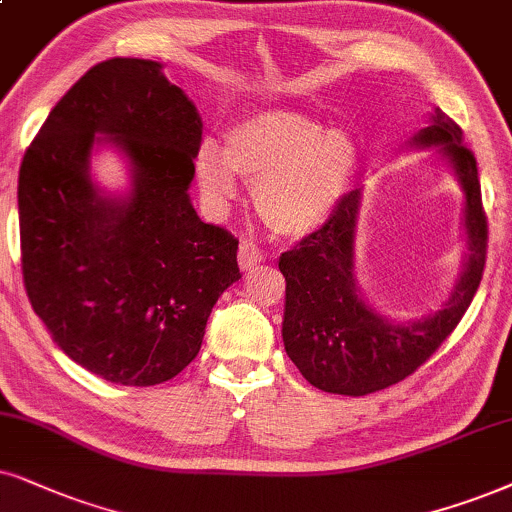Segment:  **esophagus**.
<instances>
[{
  "label": "esophagus",
  "instance_id": "1",
  "mask_svg": "<svg viewBox=\"0 0 512 512\" xmlns=\"http://www.w3.org/2000/svg\"><path fill=\"white\" fill-rule=\"evenodd\" d=\"M260 262H262L260 248H255V245L248 241H243L241 245H238V264H241L243 271H252Z\"/></svg>",
  "mask_w": 512,
  "mask_h": 512
}]
</instances>
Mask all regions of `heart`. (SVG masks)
Listing matches in <instances>:
<instances>
[{
    "mask_svg": "<svg viewBox=\"0 0 512 512\" xmlns=\"http://www.w3.org/2000/svg\"><path fill=\"white\" fill-rule=\"evenodd\" d=\"M359 165L357 141L290 108L245 115L224 134V148H198L196 181L210 210L238 198L236 174L252 189L257 215L278 236L302 238L338 210Z\"/></svg>",
    "mask_w": 512,
    "mask_h": 512,
    "instance_id": "heart-1",
    "label": "heart"
}]
</instances>
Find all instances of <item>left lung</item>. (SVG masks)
<instances>
[{"mask_svg": "<svg viewBox=\"0 0 512 512\" xmlns=\"http://www.w3.org/2000/svg\"><path fill=\"white\" fill-rule=\"evenodd\" d=\"M461 137V127L432 108L428 125L406 144L411 151L437 148V160L463 191V267L435 312L397 319L375 309L361 293L354 243L364 186L349 191L319 231L278 260L286 276L283 345L300 373L319 390L361 397L399 383L432 357L470 307L487 257V222L475 155L461 146Z\"/></svg>", "mask_w": 512, "mask_h": 512, "instance_id": "left-lung-1", "label": "left lung"}]
</instances>
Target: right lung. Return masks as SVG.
Wrapping results in <instances>:
<instances>
[{"instance_id":"right-lung-1","label":"right lung","mask_w":512,"mask_h":512,"mask_svg":"<svg viewBox=\"0 0 512 512\" xmlns=\"http://www.w3.org/2000/svg\"><path fill=\"white\" fill-rule=\"evenodd\" d=\"M163 68L111 58L87 70L51 108L18 174L32 309L66 357L115 385L184 371L212 307L241 278L236 238L193 210L203 120ZM101 147L126 163L125 190L93 179Z\"/></svg>"}]
</instances>
